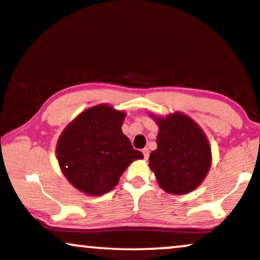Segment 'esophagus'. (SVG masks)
Returning <instances> with one entry per match:
<instances>
[{
    "label": "esophagus",
    "instance_id": "esophagus-1",
    "mask_svg": "<svg viewBox=\"0 0 260 260\" xmlns=\"http://www.w3.org/2000/svg\"><path fill=\"white\" fill-rule=\"evenodd\" d=\"M141 152H143V154H144V158L145 159H147L149 158V154H150V151H149V149H143V151H141Z\"/></svg>",
    "mask_w": 260,
    "mask_h": 260
}]
</instances>
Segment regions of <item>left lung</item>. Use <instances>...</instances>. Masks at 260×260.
<instances>
[{
  "label": "left lung",
  "mask_w": 260,
  "mask_h": 260,
  "mask_svg": "<svg viewBox=\"0 0 260 260\" xmlns=\"http://www.w3.org/2000/svg\"><path fill=\"white\" fill-rule=\"evenodd\" d=\"M150 116L159 128L157 149L149 158V167L159 187L176 196L192 192L204 181L211 167V147L205 133L182 113Z\"/></svg>",
  "instance_id": "obj_1"
}]
</instances>
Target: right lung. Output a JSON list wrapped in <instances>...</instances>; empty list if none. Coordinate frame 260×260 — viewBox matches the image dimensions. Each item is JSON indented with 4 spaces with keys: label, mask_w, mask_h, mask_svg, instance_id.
<instances>
[{
    "label": "right lung",
    "mask_w": 260,
    "mask_h": 260,
    "mask_svg": "<svg viewBox=\"0 0 260 260\" xmlns=\"http://www.w3.org/2000/svg\"><path fill=\"white\" fill-rule=\"evenodd\" d=\"M126 113L109 104L84 110L64 128L56 144L66 179L87 196L106 194L133 160L144 158L122 133Z\"/></svg>",
    "instance_id": "obj_1"
}]
</instances>
